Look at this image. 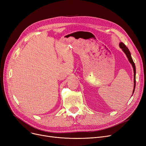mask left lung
<instances>
[{
	"mask_svg": "<svg viewBox=\"0 0 146 146\" xmlns=\"http://www.w3.org/2000/svg\"><path fill=\"white\" fill-rule=\"evenodd\" d=\"M119 47L122 50V51H123L124 52V53L126 54L129 63H131L132 64V66L133 67V70H134V89H133V94H134V90H135V73H136V70H135V64L134 63V61L132 59V57H131V53H130V51H129L128 48L126 47V45L123 43V42H120L119 43Z\"/></svg>",
	"mask_w": 146,
	"mask_h": 146,
	"instance_id": "8db88e82",
	"label": "left lung"
}]
</instances>
